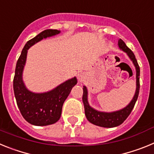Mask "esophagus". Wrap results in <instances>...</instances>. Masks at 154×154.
<instances>
[{"instance_id":"1","label":"esophagus","mask_w":154,"mask_h":154,"mask_svg":"<svg viewBox=\"0 0 154 154\" xmlns=\"http://www.w3.org/2000/svg\"><path fill=\"white\" fill-rule=\"evenodd\" d=\"M83 78H84L83 73H79V74H78V79H79V80H80V81H82V80L83 79Z\"/></svg>"}]
</instances>
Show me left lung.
I'll use <instances>...</instances> for the list:
<instances>
[{
    "instance_id": "1",
    "label": "left lung",
    "mask_w": 154,
    "mask_h": 154,
    "mask_svg": "<svg viewBox=\"0 0 154 154\" xmlns=\"http://www.w3.org/2000/svg\"><path fill=\"white\" fill-rule=\"evenodd\" d=\"M118 45L122 51H125L127 54L128 56L130 57L133 62V65H135L136 71H137V89L131 102L125 108L116 111V112H105L97 111L89 106L88 103V91H87L86 87L83 86L82 102H83L84 108H85V116L91 123L96 126H102V127L112 128L122 124L132 112L138 98L139 92H140V66L137 63V58L133 51L126 45L125 42L122 39H119Z\"/></svg>"
}]
</instances>
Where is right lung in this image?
<instances>
[{
	"label": "right lung",
	"mask_w": 154,
	"mask_h": 154,
	"mask_svg": "<svg viewBox=\"0 0 154 154\" xmlns=\"http://www.w3.org/2000/svg\"><path fill=\"white\" fill-rule=\"evenodd\" d=\"M59 33L60 31L58 30L47 29L28 41L16 64L13 87L17 105L24 119L35 126H47L56 123L61 117L64 102L77 83L74 77L49 92L35 93L28 90L23 82L22 72L28 48L43 38Z\"/></svg>",
	"instance_id": "obj_1"
}]
</instances>
